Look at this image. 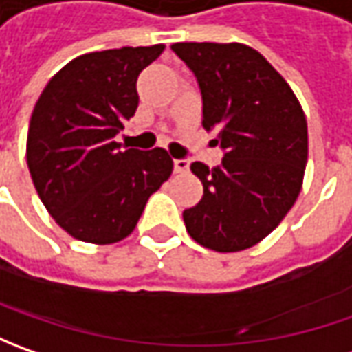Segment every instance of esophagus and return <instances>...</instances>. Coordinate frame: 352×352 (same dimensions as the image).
I'll use <instances>...</instances> for the list:
<instances>
[{"label": "esophagus", "mask_w": 352, "mask_h": 352, "mask_svg": "<svg viewBox=\"0 0 352 352\" xmlns=\"http://www.w3.org/2000/svg\"><path fill=\"white\" fill-rule=\"evenodd\" d=\"M188 168H190V162L186 158H174V172L184 174V172H188Z\"/></svg>", "instance_id": "34e87169"}]
</instances>
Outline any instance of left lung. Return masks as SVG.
Masks as SVG:
<instances>
[{
	"label": "left lung",
	"instance_id": "1",
	"mask_svg": "<svg viewBox=\"0 0 352 352\" xmlns=\"http://www.w3.org/2000/svg\"><path fill=\"white\" fill-rule=\"evenodd\" d=\"M201 91V125L223 151L219 166L192 162L204 196L184 210L190 236L217 252L254 247L292 210L307 162V123L286 80L261 52L229 43H176Z\"/></svg>",
	"mask_w": 352,
	"mask_h": 352
}]
</instances>
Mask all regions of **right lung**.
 <instances>
[{"instance_id": "right-lung-1", "label": "right lung", "mask_w": 352, "mask_h": 352, "mask_svg": "<svg viewBox=\"0 0 352 352\" xmlns=\"http://www.w3.org/2000/svg\"><path fill=\"white\" fill-rule=\"evenodd\" d=\"M164 45L89 52L50 78L34 105L27 166L36 194L66 233L111 245L133 233L148 197L168 180L164 148L116 141L139 105L137 78Z\"/></svg>"}]
</instances>
